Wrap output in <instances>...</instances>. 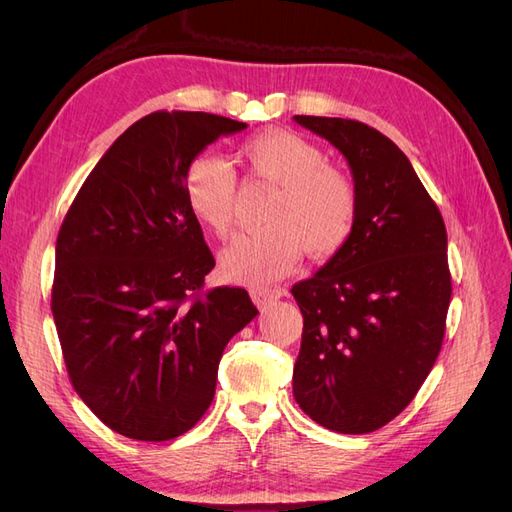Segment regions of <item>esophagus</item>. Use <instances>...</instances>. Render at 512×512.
Instances as JSON below:
<instances>
[{"mask_svg":"<svg viewBox=\"0 0 512 512\" xmlns=\"http://www.w3.org/2000/svg\"><path fill=\"white\" fill-rule=\"evenodd\" d=\"M252 294V301L258 305V307H265L277 299L284 297V290L282 288H256L250 292Z\"/></svg>","mask_w":512,"mask_h":512,"instance_id":"1","label":"esophagus"}]
</instances>
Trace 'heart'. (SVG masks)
<instances>
[{
  "instance_id": "heart-1",
  "label": "heart",
  "mask_w": 512,
  "mask_h": 512,
  "mask_svg": "<svg viewBox=\"0 0 512 512\" xmlns=\"http://www.w3.org/2000/svg\"><path fill=\"white\" fill-rule=\"evenodd\" d=\"M250 173L277 185L267 222L271 226L245 232L220 254L224 280L243 286H267L288 275L301 250L329 256L342 247L356 222V190L320 147L286 130L256 134L241 145ZM183 194L194 218L224 237L232 224L237 177L232 166L213 153H200L185 170Z\"/></svg>"
}]
</instances>
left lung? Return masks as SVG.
Instances as JSON below:
<instances>
[{
	"label": "left lung",
	"instance_id": "obj_1",
	"mask_svg": "<svg viewBox=\"0 0 512 512\" xmlns=\"http://www.w3.org/2000/svg\"><path fill=\"white\" fill-rule=\"evenodd\" d=\"M346 158L350 239L292 286L303 314L292 393L337 433H369L404 410L438 359L451 303L446 228L406 153L367 123L294 115Z\"/></svg>",
	"mask_w": 512,
	"mask_h": 512
}]
</instances>
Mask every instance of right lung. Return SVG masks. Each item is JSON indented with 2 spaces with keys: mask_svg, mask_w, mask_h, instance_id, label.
I'll return each mask as SVG.
<instances>
[{
  "mask_svg": "<svg viewBox=\"0 0 512 512\" xmlns=\"http://www.w3.org/2000/svg\"><path fill=\"white\" fill-rule=\"evenodd\" d=\"M247 123L151 113L106 149L59 228L51 309L72 386L104 425L143 442L192 429L226 344L258 309L243 288L198 294L215 260L188 209V164Z\"/></svg>",
  "mask_w": 512,
  "mask_h": 512,
  "instance_id": "obj_1",
  "label": "right lung"
}]
</instances>
